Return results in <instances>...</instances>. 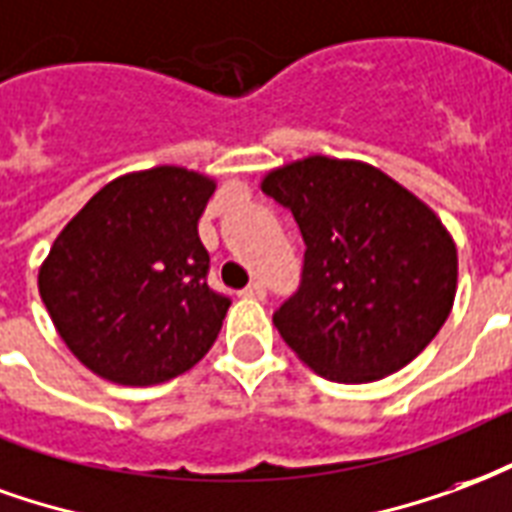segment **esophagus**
I'll return each instance as SVG.
<instances>
[{
    "label": "esophagus",
    "mask_w": 512,
    "mask_h": 512,
    "mask_svg": "<svg viewBox=\"0 0 512 512\" xmlns=\"http://www.w3.org/2000/svg\"><path fill=\"white\" fill-rule=\"evenodd\" d=\"M242 294H245V297H251V300H264L267 289H264V283L261 281H253V283H248L245 289H242Z\"/></svg>",
    "instance_id": "1"
}]
</instances>
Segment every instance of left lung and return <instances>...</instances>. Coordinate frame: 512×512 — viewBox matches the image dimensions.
I'll list each match as a JSON object with an SVG mask.
<instances>
[{
	"label": "left lung",
	"instance_id": "left-lung-1",
	"mask_svg": "<svg viewBox=\"0 0 512 512\" xmlns=\"http://www.w3.org/2000/svg\"><path fill=\"white\" fill-rule=\"evenodd\" d=\"M261 190L305 242L300 289L272 322L302 363L341 384L376 382L423 352L450 316L455 242L384 171L324 155L270 171Z\"/></svg>",
	"mask_w": 512,
	"mask_h": 512
}]
</instances>
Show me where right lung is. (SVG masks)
<instances>
[{"label":"right lung","instance_id":"right-lung-1","mask_svg":"<svg viewBox=\"0 0 512 512\" xmlns=\"http://www.w3.org/2000/svg\"><path fill=\"white\" fill-rule=\"evenodd\" d=\"M215 179L179 169L108 182L59 231L37 286L67 349L108 382L147 387L199 363L231 300L207 283L199 218Z\"/></svg>","mask_w":512,"mask_h":512}]
</instances>
